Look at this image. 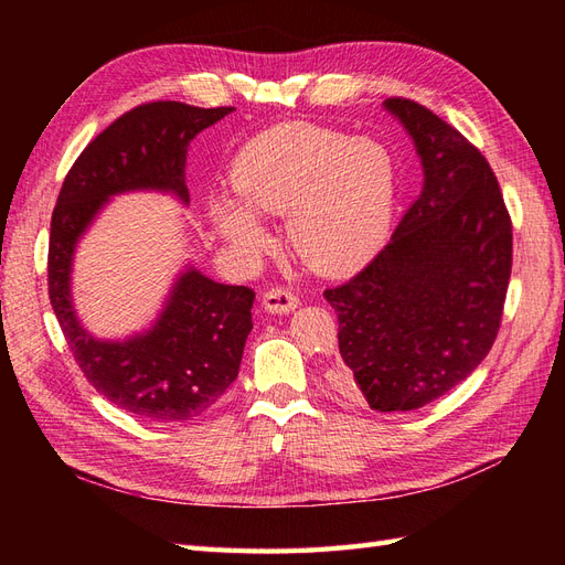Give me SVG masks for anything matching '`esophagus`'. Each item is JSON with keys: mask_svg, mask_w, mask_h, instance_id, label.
I'll return each instance as SVG.
<instances>
[{"mask_svg": "<svg viewBox=\"0 0 565 565\" xmlns=\"http://www.w3.org/2000/svg\"><path fill=\"white\" fill-rule=\"evenodd\" d=\"M262 306L270 316H282V313L295 311L299 306V299L295 292H289V289L276 287V289H268V292L262 297Z\"/></svg>", "mask_w": 565, "mask_h": 565, "instance_id": "obj_1", "label": "esophagus"}]
</instances>
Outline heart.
Wrapping results in <instances>:
<instances>
[{
	"mask_svg": "<svg viewBox=\"0 0 565 565\" xmlns=\"http://www.w3.org/2000/svg\"><path fill=\"white\" fill-rule=\"evenodd\" d=\"M235 198L212 200L216 235L243 259L270 247L259 216H285L287 245L322 276L374 252L391 224L396 172L384 146L313 125H280L237 152Z\"/></svg>",
	"mask_w": 565,
	"mask_h": 565,
	"instance_id": "obj_1",
	"label": "heart"
}]
</instances>
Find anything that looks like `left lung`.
<instances>
[{
    "mask_svg": "<svg viewBox=\"0 0 565 565\" xmlns=\"http://www.w3.org/2000/svg\"><path fill=\"white\" fill-rule=\"evenodd\" d=\"M382 106L415 143L422 191L388 245L324 299L339 316L341 384L377 413H405L446 396L488 355L511 276V218L465 136L415 100Z\"/></svg>",
    "mask_w": 565,
    "mask_h": 565,
    "instance_id": "obj_1",
    "label": "left lung"
}]
</instances>
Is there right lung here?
I'll use <instances>...</instances> for the list:
<instances>
[{"label": "right lung", "instance_id": "add662e5", "mask_svg": "<svg viewBox=\"0 0 565 565\" xmlns=\"http://www.w3.org/2000/svg\"><path fill=\"white\" fill-rule=\"evenodd\" d=\"M233 110L179 100L129 110L82 150L51 216L49 299L67 347L100 396L148 422L195 419L224 396L241 370L254 292L216 282L188 262L146 328L96 337L75 306V254L117 195L162 193L188 204V146Z\"/></svg>", "mask_w": 565, "mask_h": 565}]
</instances>
